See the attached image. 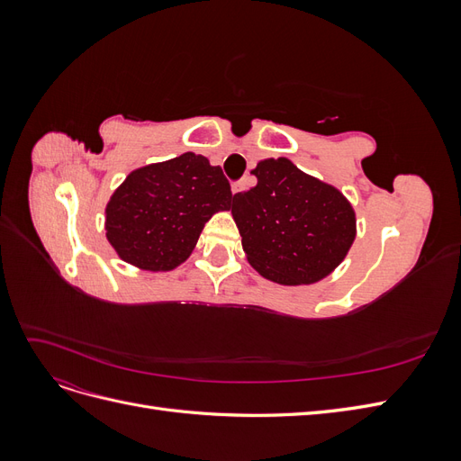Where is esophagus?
<instances>
[{"mask_svg":"<svg viewBox=\"0 0 461 461\" xmlns=\"http://www.w3.org/2000/svg\"><path fill=\"white\" fill-rule=\"evenodd\" d=\"M249 183H252V180H249V176H246L242 180H236V183H232V194H239V192L249 188Z\"/></svg>","mask_w":461,"mask_h":461,"instance_id":"1","label":"esophagus"}]
</instances>
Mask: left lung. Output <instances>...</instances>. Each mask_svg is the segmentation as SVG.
Segmentation results:
<instances>
[{"label":"left lung","mask_w":461,"mask_h":461,"mask_svg":"<svg viewBox=\"0 0 461 461\" xmlns=\"http://www.w3.org/2000/svg\"><path fill=\"white\" fill-rule=\"evenodd\" d=\"M258 185L234 194L232 217L252 267L281 285H310L346 258L356 213L334 186L286 158L259 161Z\"/></svg>","instance_id":"8db88e82"}]
</instances>
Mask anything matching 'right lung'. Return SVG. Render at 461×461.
Returning <instances> with one entry per match:
<instances>
[{"label":"right lung","instance_id":"right-lung-1","mask_svg":"<svg viewBox=\"0 0 461 461\" xmlns=\"http://www.w3.org/2000/svg\"><path fill=\"white\" fill-rule=\"evenodd\" d=\"M230 200L221 167L188 151L124 178L105 207L107 240L136 267L169 271L192 254L205 222Z\"/></svg>","mask_w":461,"mask_h":461}]
</instances>
